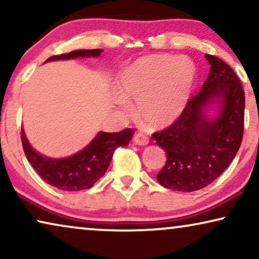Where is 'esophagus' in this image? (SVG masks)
<instances>
[{
  "mask_svg": "<svg viewBox=\"0 0 259 259\" xmlns=\"http://www.w3.org/2000/svg\"><path fill=\"white\" fill-rule=\"evenodd\" d=\"M134 143L136 145H140V146H145V145L148 144V137L144 133H137L136 137H134Z\"/></svg>",
  "mask_w": 259,
  "mask_h": 259,
  "instance_id": "1",
  "label": "esophagus"
}]
</instances>
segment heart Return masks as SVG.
<instances>
[{"label":"heart","mask_w":259,"mask_h":259,"mask_svg":"<svg viewBox=\"0 0 259 259\" xmlns=\"http://www.w3.org/2000/svg\"><path fill=\"white\" fill-rule=\"evenodd\" d=\"M196 77L187 58L158 54L145 56L123 70L119 77L116 104L132 112L128 99L139 104V113L152 126H164L182 113Z\"/></svg>","instance_id":"b5f03b06"}]
</instances>
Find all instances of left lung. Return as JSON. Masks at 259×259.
<instances>
[{
  "mask_svg": "<svg viewBox=\"0 0 259 259\" xmlns=\"http://www.w3.org/2000/svg\"><path fill=\"white\" fill-rule=\"evenodd\" d=\"M205 58L211 67L199 93L187 100L172 125L152 134L167 157L157 179L169 190L192 192L207 186L229 167L243 140L245 94L239 77L222 59ZM213 100L222 111L208 120L202 111Z\"/></svg>",
  "mask_w": 259,
  "mask_h": 259,
  "instance_id": "left-lung-1",
  "label": "left lung"
}]
</instances>
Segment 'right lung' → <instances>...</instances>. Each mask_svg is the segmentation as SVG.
<instances>
[{"label":"right lung","instance_id":"1","mask_svg":"<svg viewBox=\"0 0 259 259\" xmlns=\"http://www.w3.org/2000/svg\"><path fill=\"white\" fill-rule=\"evenodd\" d=\"M102 49H79L61 55H54L46 60H65L84 56H99ZM134 131L126 128L121 132H100L92 143L72 157L63 159H51L42 157L33 150L21 130V140L24 154L38 176L49 185L63 191L87 190L94 185L108 168L113 153L120 146L130 144Z\"/></svg>","mask_w":259,"mask_h":259}]
</instances>
